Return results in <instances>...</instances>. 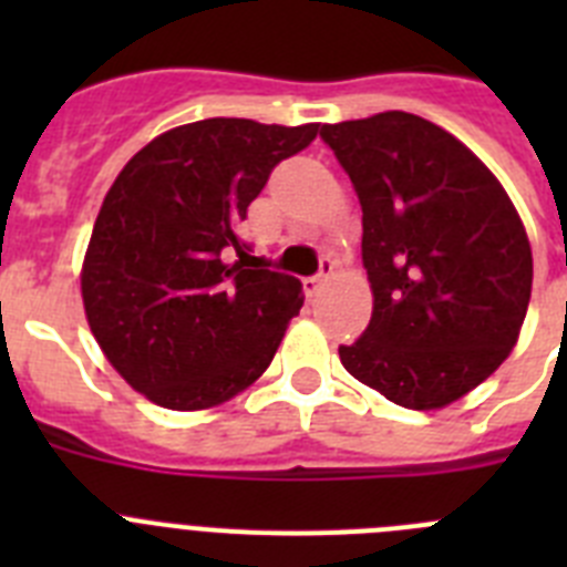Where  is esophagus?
Returning a JSON list of instances; mask_svg holds the SVG:
<instances>
[{
	"mask_svg": "<svg viewBox=\"0 0 567 567\" xmlns=\"http://www.w3.org/2000/svg\"><path fill=\"white\" fill-rule=\"evenodd\" d=\"M332 272H334V260L329 258V255H323V258H320V272L315 275V278L303 280V289H307V295H318L320 289L327 287V280L332 278Z\"/></svg>",
	"mask_w": 567,
	"mask_h": 567,
	"instance_id": "1",
	"label": "esophagus"
}]
</instances>
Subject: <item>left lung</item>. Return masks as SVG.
Returning a JSON list of instances; mask_svg holds the SVG:
<instances>
[{
    "mask_svg": "<svg viewBox=\"0 0 567 567\" xmlns=\"http://www.w3.org/2000/svg\"><path fill=\"white\" fill-rule=\"evenodd\" d=\"M320 138L358 193L374 292L340 363L392 403L443 409L519 338L534 260L517 209L477 155L414 113L323 124Z\"/></svg>",
    "mask_w": 567,
    "mask_h": 567,
    "instance_id": "left-lung-1",
    "label": "left lung"
}]
</instances>
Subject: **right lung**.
Masks as SVG:
<instances>
[{
  "label": "right lung",
  "instance_id": "1",
  "mask_svg": "<svg viewBox=\"0 0 567 567\" xmlns=\"http://www.w3.org/2000/svg\"><path fill=\"white\" fill-rule=\"evenodd\" d=\"M318 124L204 118L124 164L90 235L87 323L135 392L173 412L209 409L267 372L303 287L240 238L247 207Z\"/></svg>",
  "mask_w": 567,
  "mask_h": 567
}]
</instances>
